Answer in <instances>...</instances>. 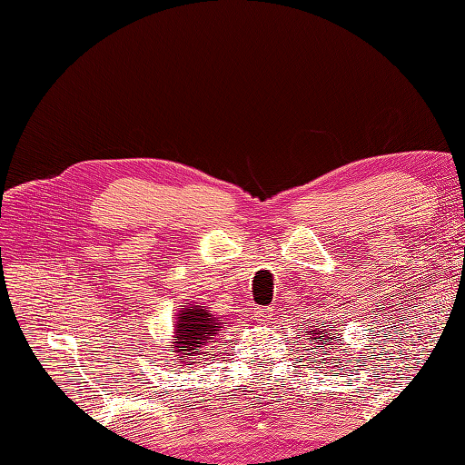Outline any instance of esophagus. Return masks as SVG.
Returning <instances> with one entry per match:
<instances>
[{
	"label": "esophagus",
	"mask_w": 465,
	"mask_h": 465,
	"mask_svg": "<svg viewBox=\"0 0 465 465\" xmlns=\"http://www.w3.org/2000/svg\"><path fill=\"white\" fill-rule=\"evenodd\" d=\"M252 315H253L255 322L265 325V323H272V320H273V310H272V308H253Z\"/></svg>",
	"instance_id": "1"
}]
</instances>
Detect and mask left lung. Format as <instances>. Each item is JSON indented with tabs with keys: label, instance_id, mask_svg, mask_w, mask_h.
Wrapping results in <instances>:
<instances>
[{
	"label": "left lung",
	"instance_id": "8db88e82",
	"mask_svg": "<svg viewBox=\"0 0 465 465\" xmlns=\"http://www.w3.org/2000/svg\"><path fill=\"white\" fill-rule=\"evenodd\" d=\"M310 331H305V338H308L312 343V350H315L313 353L320 355L322 363H330V355L338 353L341 350V340H338V335H335V330H330L328 325L323 322L318 325H310ZM341 363V361H340Z\"/></svg>",
	"mask_w": 465,
	"mask_h": 465
}]
</instances>
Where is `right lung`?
I'll use <instances>...</instances> for the list:
<instances>
[{"label": "right lung", "instance_id": "add662e5", "mask_svg": "<svg viewBox=\"0 0 465 465\" xmlns=\"http://www.w3.org/2000/svg\"><path fill=\"white\" fill-rule=\"evenodd\" d=\"M223 320L212 313L203 303L192 302L190 305L177 308V318L173 322V358L182 365L202 363L200 358L207 353V345L220 335ZM205 360V358H203Z\"/></svg>", "mask_w": 465, "mask_h": 465}]
</instances>
